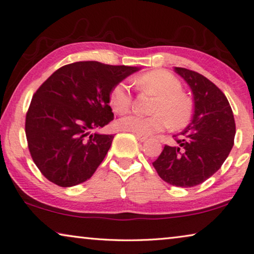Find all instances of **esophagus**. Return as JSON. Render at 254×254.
I'll list each match as a JSON object with an SVG mask.
<instances>
[{"label": "esophagus", "instance_id": "esophagus-1", "mask_svg": "<svg viewBox=\"0 0 254 254\" xmlns=\"http://www.w3.org/2000/svg\"><path fill=\"white\" fill-rule=\"evenodd\" d=\"M135 136H136V138H137V139L139 140V142H145V140L147 139L146 136L140 135V134H135Z\"/></svg>", "mask_w": 254, "mask_h": 254}]
</instances>
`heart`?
<instances>
[{
    "mask_svg": "<svg viewBox=\"0 0 254 254\" xmlns=\"http://www.w3.org/2000/svg\"><path fill=\"white\" fill-rule=\"evenodd\" d=\"M136 84L140 89L155 95L151 107L150 116L129 114L117 122V126L123 130L150 135L161 131L169 126L182 128L189 124L192 117V103L183 94L181 81L173 73L165 70H155L138 77ZM132 97L128 85L120 81L110 93V104L118 114L126 112L131 105Z\"/></svg>",
    "mask_w": 254,
    "mask_h": 254,
    "instance_id": "1",
    "label": "heart"
}]
</instances>
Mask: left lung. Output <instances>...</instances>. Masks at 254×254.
I'll list each match as a JSON object with an SVG mask.
<instances>
[{
	"mask_svg": "<svg viewBox=\"0 0 254 254\" xmlns=\"http://www.w3.org/2000/svg\"><path fill=\"white\" fill-rule=\"evenodd\" d=\"M174 70L192 89L193 118L181 136H175L177 145H165L152 165L168 184L193 187L211 177L227 159L235 120L227 97L212 81L193 70Z\"/></svg>",
	"mask_w": 254,
	"mask_h": 254,
	"instance_id": "left-lung-1",
	"label": "left lung"
}]
</instances>
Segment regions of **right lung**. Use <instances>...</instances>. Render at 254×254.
I'll list each match as a JSON object with an SVG mask.
<instances>
[{
	"label": "right lung",
	"instance_id": "right-lung-1",
	"mask_svg": "<svg viewBox=\"0 0 254 254\" xmlns=\"http://www.w3.org/2000/svg\"><path fill=\"white\" fill-rule=\"evenodd\" d=\"M138 70L79 61L58 69L41 85L27 111L25 130L30 155L45 178L71 187L93 176L114 135L92 131L114 120L112 88Z\"/></svg>",
	"mask_w": 254,
	"mask_h": 254
}]
</instances>
